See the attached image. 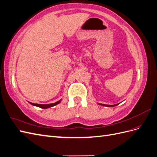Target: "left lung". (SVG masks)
<instances>
[{
    "instance_id": "left-lung-1",
    "label": "left lung",
    "mask_w": 157,
    "mask_h": 157,
    "mask_svg": "<svg viewBox=\"0 0 157 157\" xmlns=\"http://www.w3.org/2000/svg\"><path fill=\"white\" fill-rule=\"evenodd\" d=\"M101 105H103V106H107V107H114L117 105L118 104H116V105H105V104H100Z\"/></svg>"
}]
</instances>
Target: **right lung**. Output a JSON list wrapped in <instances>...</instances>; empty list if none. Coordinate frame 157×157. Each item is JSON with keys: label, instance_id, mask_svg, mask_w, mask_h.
Segmentation results:
<instances>
[{"label": "right lung", "instance_id": "add662e5", "mask_svg": "<svg viewBox=\"0 0 157 157\" xmlns=\"http://www.w3.org/2000/svg\"><path fill=\"white\" fill-rule=\"evenodd\" d=\"M61 101V99L59 101H57L56 103H50V104H37V103H30L31 105H35V106H36V107H40L42 109H46V108H48V107H53L56 105H58V103H59Z\"/></svg>", "mask_w": 157, "mask_h": 157}]
</instances>
